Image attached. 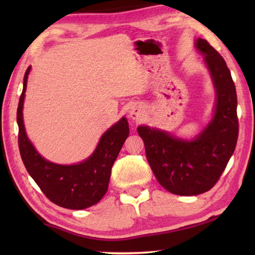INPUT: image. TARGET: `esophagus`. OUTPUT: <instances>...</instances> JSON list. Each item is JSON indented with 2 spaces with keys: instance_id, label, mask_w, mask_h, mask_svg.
<instances>
[{
  "instance_id": "1",
  "label": "esophagus",
  "mask_w": 255,
  "mask_h": 255,
  "mask_svg": "<svg viewBox=\"0 0 255 255\" xmlns=\"http://www.w3.org/2000/svg\"><path fill=\"white\" fill-rule=\"evenodd\" d=\"M141 114H143V109H141L140 106L135 105L130 108V111H129V116L132 120H139L141 117Z\"/></svg>"
}]
</instances>
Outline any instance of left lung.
I'll list each match as a JSON object with an SVG mask.
<instances>
[{
  "label": "left lung",
  "instance_id": "left-lung-1",
  "mask_svg": "<svg viewBox=\"0 0 255 255\" xmlns=\"http://www.w3.org/2000/svg\"><path fill=\"white\" fill-rule=\"evenodd\" d=\"M195 47L204 55L216 93L210 122L192 139L146 125L137 128L158 183L179 196H197L213 188L234 153L239 136L236 89L226 62L205 39L198 38Z\"/></svg>",
  "mask_w": 255,
  "mask_h": 255
}]
</instances>
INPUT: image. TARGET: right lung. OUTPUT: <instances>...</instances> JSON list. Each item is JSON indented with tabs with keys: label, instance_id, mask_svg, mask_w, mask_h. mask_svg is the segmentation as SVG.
Here are the masks:
<instances>
[{
	"label": "right lung",
	"instance_id": "right-lung-1",
	"mask_svg": "<svg viewBox=\"0 0 255 255\" xmlns=\"http://www.w3.org/2000/svg\"><path fill=\"white\" fill-rule=\"evenodd\" d=\"M31 66L25 71L16 122L19 126V149L30 176L50 201L67 209L81 210L98 204L106 195L112 165L129 136L127 119L123 117L101 136L94 152L76 164L53 163L37 152L25 132L23 102Z\"/></svg>",
	"mask_w": 255,
	"mask_h": 255
}]
</instances>
